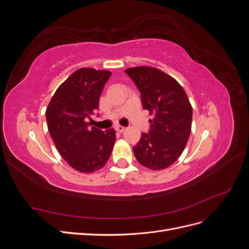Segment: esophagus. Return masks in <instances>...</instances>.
I'll return each mask as SVG.
<instances>
[{
	"instance_id": "34e87169",
	"label": "esophagus",
	"mask_w": 249,
	"mask_h": 249,
	"mask_svg": "<svg viewBox=\"0 0 249 249\" xmlns=\"http://www.w3.org/2000/svg\"><path fill=\"white\" fill-rule=\"evenodd\" d=\"M114 129H115V131H117L118 133H123V132H124L125 127L123 126V125H115Z\"/></svg>"
}]
</instances>
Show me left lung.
<instances>
[{
  "label": "left lung",
  "mask_w": 249,
  "mask_h": 249,
  "mask_svg": "<svg viewBox=\"0 0 249 249\" xmlns=\"http://www.w3.org/2000/svg\"><path fill=\"white\" fill-rule=\"evenodd\" d=\"M141 93L142 106L148 110L150 127L133 147L143 166L162 170L175 163L187 144L191 132L192 107L183 87L164 71L150 66L124 71Z\"/></svg>",
  "instance_id": "left-lung-1"
}]
</instances>
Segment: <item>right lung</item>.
<instances>
[{"label":"right lung","mask_w":249,"mask_h":249,"mask_svg":"<svg viewBox=\"0 0 249 249\" xmlns=\"http://www.w3.org/2000/svg\"><path fill=\"white\" fill-rule=\"evenodd\" d=\"M108 71L83 67L58 87L46 111L48 129L63 159L74 170L91 173L103 168L115 143V131L89 126L87 118L99 108Z\"/></svg>","instance_id":"obj_1"}]
</instances>
